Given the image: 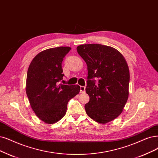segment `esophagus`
<instances>
[{"mask_svg":"<svg viewBox=\"0 0 158 158\" xmlns=\"http://www.w3.org/2000/svg\"><path fill=\"white\" fill-rule=\"evenodd\" d=\"M80 92H81V93L85 92V86H80Z\"/></svg>","mask_w":158,"mask_h":158,"instance_id":"esophagus-1","label":"esophagus"}]
</instances>
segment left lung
<instances>
[{"label":"left lung","instance_id":"8db88e82","mask_svg":"<svg viewBox=\"0 0 158 158\" xmlns=\"http://www.w3.org/2000/svg\"><path fill=\"white\" fill-rule=\"evenodd\" d=\"M88 69L86 92L90 97L86 113L97 122L106 124L122 113L129 95L130 72L120 52L112 47L84 44L77 48ZM99 79L95 85L94 78Z\"/></svg>","mask_w":158,"mask_h":158}]
</instances>
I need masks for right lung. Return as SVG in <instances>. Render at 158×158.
<instances>
[{"label":"right lung","mask_w":158,"mask_h":158,"mask_svg":"<svg viewBox=\"0 0 158 158\" xmlns=\"http://www.w3.org/2000/svg\"><path fill=\"white\" fill-rule=\"evenodd\" d=\"M70 50L69 47L44 50L33 58L28 69L27 97L35 114L47 124L62 119L68 102L80 92L77 85L58 84L64 76L62 62Z\"/></svg>","instance_id":"obj_1"}]
</instances>
